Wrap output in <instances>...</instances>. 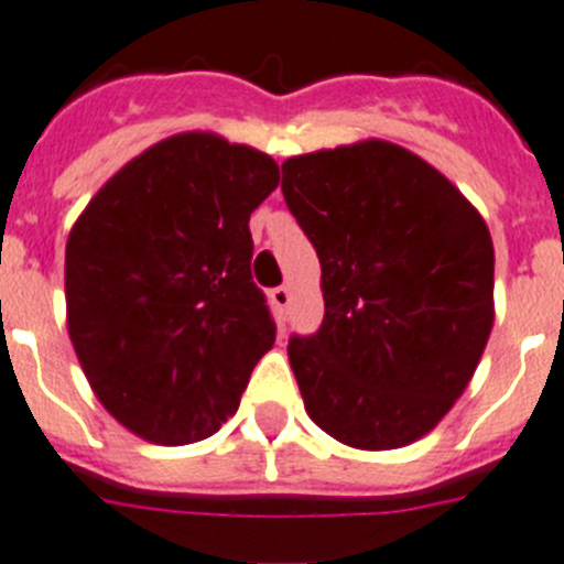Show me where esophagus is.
<instances>
[{
    "mask_svg": "<svg viewBox=\"0 0 564 564\" xmlns=\"http://www.w3.org/2000/svg\"><path fill=\"white\" fill-rule=\"evenodd\" d=\"M272 306H275V312L281 314L283 319H286V312H289V303H292V292H289L286 286H278V289H272Z\"/></svg>",
    "mask_w": 564,
    "mask_h": 564,
    "instance_id": "1",
    "label": "esophagus"
}]
</instances>
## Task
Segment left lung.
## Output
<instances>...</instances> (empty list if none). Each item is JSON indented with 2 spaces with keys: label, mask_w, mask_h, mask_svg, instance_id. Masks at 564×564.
<instances>
[{
  "label": "left lung",
  "mask_w": 564,
  "mask_h": 564,
  "mask_svg": "<svg viewBox=\"0 0 564 564\" xmlns=\"http://www.w3.org/2000/svg\"><path fill=\"white\" fill-rule=\"evenodd\" d=\"M281 191L323 270V326L289 339L306 413L357 449L413 444L464 393L491 334L484 216L384 140L289 156Z\"/></svg>",
  "instance_id": "obj_1"
}]
</instances>
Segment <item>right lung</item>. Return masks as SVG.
I'll return each mask as SVG.
<instances>
[{"instance_id": "add662e5", "label": "right lung", "mask_w": 564, "mask_h": 564, "mask_svg": "<svg viewBox=\"0 0 564 564\" xmlns=\"http://www.w3.org/2000/svg\"><path fill=\"white\" fill-rule=\"evenodd\" d=\"M278 182L270 154L185 131L126 162L69 230V339L100 404L140 438L216 433L275 343L250 213Z\"/></svg>"}]
</instances>
